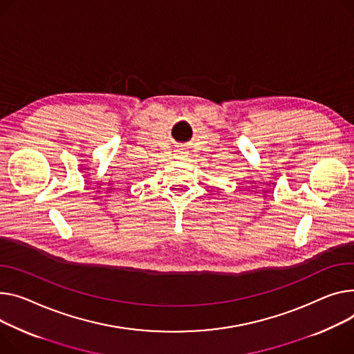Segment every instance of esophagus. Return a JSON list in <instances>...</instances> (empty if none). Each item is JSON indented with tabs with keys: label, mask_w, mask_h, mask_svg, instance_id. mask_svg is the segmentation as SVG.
<instances>
[{
	"label": "esophagus",
	"mask_w": 354,
	"mask_h": 354,
	"mask_svg": "<svg viewBox=\"0 0 354 354\" xmlns=\"http://www.w3.org/2000/svg\"><path fill=\"white\" fill-rule=\"evenodd\" d=\"M178 152H179V153H178V155H179V156H180V159H182V158H183V156H185V153H186V152H183V151H178Z\"/></svg>",
	"instance_id": "34e87169"
}]
</instances>
